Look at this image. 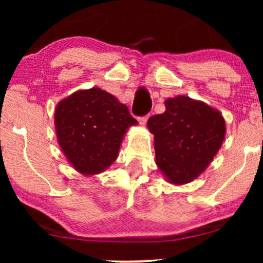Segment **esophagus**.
<instances>
[{"instance_id":"esophagus-1","label":"esophagus","mask_w":263,"mask_h":263,"mask_svg":"<svg viewBox=\"0 0 263 263\" xmlns=\"http://www.w3.org/2000/svg\"><path fill=\"white\" fill-rule=\"evenodd\" d=\"M148 116H149V115H145V116L139 117V118H138V121L140 122V124L145 125V124H146V122H147V120H148Z\"/></svg>"}]
</instances>
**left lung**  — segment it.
I'll list each match as a JSON object with an SVG mask.
<instances>
[{
    "instance_id": "left-lung-1",
    "label": "left lung",
    "mask_w": 263,
    "mask_h": 263,
    "mask_svg": "<svg viewBox=\"0 0 263 263\" xmlns=\"http://www.w3.org/2000/svg\"><path fill=\"white\" fill-rule=\"evenodd\" d=\"M164 114L147 121L154 134L156 161L167 181L184 184L208 166L225 136V121L217 110L189 97L165 102Z\"/></svg>"
}]
</instances>
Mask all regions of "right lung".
<instances>
[{
    "instance_id": "right-lung-1",
    "label": "right lung",
    "mask_w": 263,
    "mask_h": 263,
    "mask_svg": "<svg viewBox=\"0 0 263 263\" xmlns=\"http://www.w3.org/2000/svg\"><path fill=\"white\" fill-rule=\"evenodd\" d=\"M136 123L124 104L100 88L75 92L55 111L61 148L75 170L85 175L110 166L125 130Z\"/></svg>"
}]
</instances>
